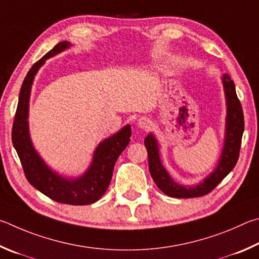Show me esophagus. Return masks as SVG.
Returning a JSON list of instances; mask_svg holds the SVG:
<instances>
[{
  "mask_svg": "<svg viewBox=\"0 0 259 259\" xmlns=\"http://www.w3.org/2000/svg\"><path fill=\"white\" fill-rule=\"evenodd\" d=\"M151 122L152 121L149 119L148 117H141L138 120V126L140 127V128H142V130H147V128H149V127L151 126Z\"/></svg>",
  "mask_w": 259,
  "mask_h": 259,
  "instance_id": "34e87169",
  "label": "esophagus"
}]
</instances>
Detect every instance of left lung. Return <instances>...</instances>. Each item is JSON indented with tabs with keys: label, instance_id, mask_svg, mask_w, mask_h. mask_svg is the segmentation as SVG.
<instances>
[{
	"label": "left lung",
	"instance_id": "left-lung-1",
	"mask_svg": "<svg viewBox=\"0 0 259 259\" xmlns=\"http://www.w3.org/2000/svg\"><path fill=\"white\" fill-rule=\"evenodd\" d=\"M222 83H223L226 101L224 144L214 170L200 183L184 185L176 182L162 165L159 155V143L155 135L152 133L148 134L144 140V146L147 148L149 158V170L157 187L168 197L196 198L205 196L214 190L237 164L244 130L242 107L237 97L233 80L228 74L222 76Z\"/></svg>",
	"mask_w": 259,
	"mask_h": 259
}]
</instances>
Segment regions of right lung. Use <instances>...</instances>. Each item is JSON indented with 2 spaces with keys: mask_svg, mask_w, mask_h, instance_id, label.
Returning <instances> with one entry per match:
<instances>
[{
  "mask_svg": "<svg viewBox=\"0 0 259 259\" xmlns=\"http://www.w3.org/2000/svg\"><path fill=\"white\" fill-rule=\"evenodd\" d=\"M69 42L57 44L39 60L34 63L26 75L19 93V101L12 127V143L19 156L26 179L52 200L68 205H90L98 201L110 184L113 166L120 153L131 141V125H125L111 137L104 139L94 150L92 161L83 174L77 178H67L57 173L47 165L31 142L28 126L29 99L31 85L39 68L49 58L69 49Z\"/></svg>",
  "mask_w": 259,
  "mask_h": 259,
  "instance_id": "add662e5",
  "label": "right lung"
}]
</instances>
